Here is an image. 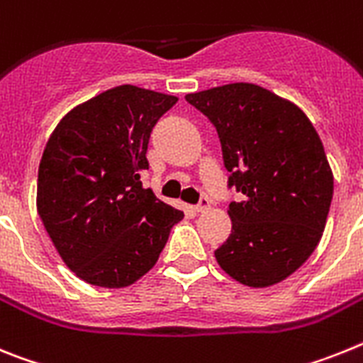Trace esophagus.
<instances>
[{
	"label": "esophagus",
	"mask_w": 363,
	"mask_h": 363,
	"mask_svg": "<svg viewBox=\"0 0 363 363\" xmlns=\"http://www.w3.org/2000/svg\"><path fill=\"white\" fill-rule=\"evenodd\" d=\"M210 203H212V201H210V197L203 195V197L199 199V203L195 204V210H197V212H204V210H208V208H210Z\"/></svg>",
	"instance_id": "esophagus-1"
}]
</instances>
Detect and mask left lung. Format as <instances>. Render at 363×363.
<instances>
[{
	"label": "left lung",
	"instance_id": "left-lung-1",
	"mask_svg": "<svg viewBox=\"0 0 363 363\" xmlns=\"http://www.w3.org/2000/svg\"><path fill=\"white\" fill-rule=\"evenodd\" d=\"M212 122L228 169L232 234L216 250L220 269L248 286L279 283L320 242L333 172L316 129L289 100L254 84L186 94Z\"/></svg>",
	"mask_w": 363,
	"mask_h": 363
}]
</instances>
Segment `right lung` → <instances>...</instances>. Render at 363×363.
<instances>
[{
	"instance_id": "1",
	"label": "right lung",
	"mask_w": 363,
	"mask_h": 363,
	"mask_svg": "<svg viewBox=\"0 0 363 363\" xmlns=\"http://www.w3.org/2000/svg\"><path fill=\"white\" fill-rule=\"evenodd\" d=\"M175 102L115 87L74 107L50 135L38 169V213L65 264L91 285L137 281L184 217L143 186L151 131Z\"/></svg>"
}]
</instances>
